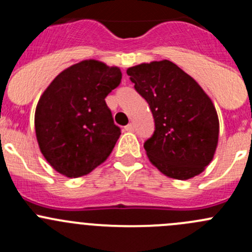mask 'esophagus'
<instances>
[{
	"label": "esophagus",
	"mask_w": 252,
	"mask_h": 252,
	"mask_svg": "<svg viewBox=\"0 0 252 252\" xmlns=\"http://www.w3.org/2000/svg\"><path fill=\"white\" fill-rule=\"evenodd\" d=\"M124 129H126V131H134V129H135V126H134V124H128V126H124Z\"/></svg>",
	"instance_id": "34e87169"
}]
</instances>
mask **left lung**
<instances>
[{
    "label": "left lung",
    "mask_w": 252,
    "mask_h": 252,
    "mask_svg": "<svg viewBox=\"0 0 252 252\" xmlns=\"http://www.w3.org/2000/svg\"><path fill=\"white\" fill-rule=\"evenodd\" d=\"M147 101L155 131L144 147L150 162L169 178L187 180L205 171L215 156L220 122L201 86L171 61L126 69Z\"/></svg>",
    "instance_id": "1"
}]
</instances>
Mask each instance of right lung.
<instances>
[{"label":"right lung","instance_id":"1","mask_svg":"<svg viewBox=\"0 0 252 252\" xmlns=\"http://www.w3.org/2000/svg\"><path fill=\"white\" fill-rule=\"evenodd\" d=\"M121 80L118 67L86 60L60 73L44 91L35 131L40 151L58 173L81 177L110 156L121 129L105 98Z\"/></svg>","mask_w":252,"mask_h":252}]
</instances>
